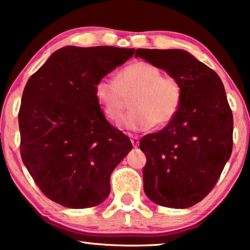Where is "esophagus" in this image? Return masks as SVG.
<instances>
[{
  "label": "esophagus",
  "mask_w": 250,
  "mask_h": 250,
  "mask_svg": "<svg viewBox=\"0 0 250 250\" xmlns=\"http://www.w3.org/2000/svg\"><path fill=\"white\" fill-rule=\"evenodd\" d=\"M129 138H131V142H132L133 146H134V148H138L139 143H140L138 136H135V135H129Z\"/></svg>",
  "instance_id": "obj_1"
}]
</instances>
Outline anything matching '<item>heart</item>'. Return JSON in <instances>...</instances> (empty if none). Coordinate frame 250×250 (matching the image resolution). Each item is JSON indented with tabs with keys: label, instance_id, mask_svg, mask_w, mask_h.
Listing matches in <instances>:
<instances>
[{
	"label": "heart",
	"instance_id": "b5f03b06",
	"mask_svg": "<svg viewBox=\"0 0 250 250\" xmlns=\"http://www.w3.org/2000/svg\"><path fill=\"white\" fill-rule=\"evenodd\" d=\"M94 95L102 112L112 122L121 118L131 98L132 110L118 124L131 131H146L173 121L179 111L182 92L175 78L164 76L151 63L136 61L123 68L116 80H99Z\"/></svg>",
	"mask_w": 250,
	"mask_h": 250
}]
</instances>
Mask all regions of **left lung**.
I'll list each match as a JSON object with an SVG mask.
<instances>
[{
	"instance_id": "obj_1",
	"label": "left lung",
	"mask_w": 250,
	"mask_h": 250,
	"mask_svg": "<svg viewBox=\"0 0 250 250\" xmlns=\"http://www.w3.org/2000/svg\"><path fill=\"white\" fill-rule=\"evenodd\" d=\"M142 58L179 82V111L162 131L143 136V189L157 205L188 208L213 190L230 158L233 116L213 69L184 50L138 49Z\"/></svg>"
}]
</instances>
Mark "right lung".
I'll return each instance as SVG.
<instances>
[{
	"label": "right lung",
	"instance_id": "right-lung-1",
	"mask_svg": "<svg viewBox=\"0 0 250 250\" xmlns=\"http://www.w3.org/2000/svg\"><path fill=\"white\" fill-rule=\"evenodd\" d=\"M134 54L115 46H64L33 74L19 109L20 155L40 190L68 208L94 207L133 148L94 95L99 80Z\"/></svg>",
	"mask_w": 250,
	"mask_h": 250
}]
</instances>
